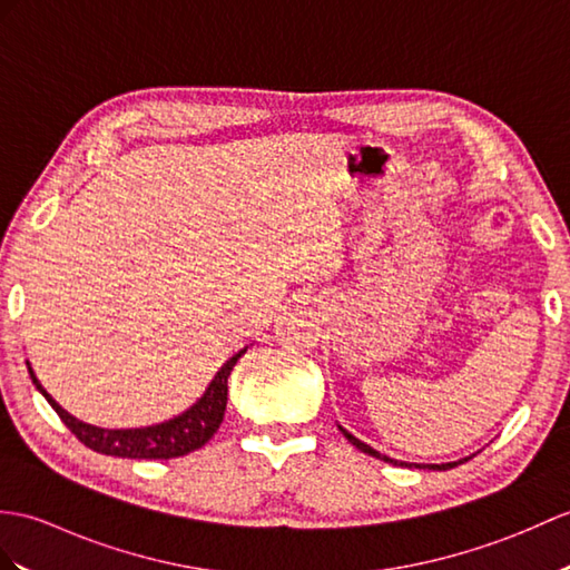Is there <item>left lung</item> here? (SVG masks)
I'll return each mask as SVG.
<instances>
[{
	"label": "left lung",
	"instance_id": "left-lung-1",
	"mask_svg": "<svg viewBox=\"0 0 570 570\" xmlns=\"http://www.w3.org/2000/svg\"><path fill=\"white\" fill-rule=\"evenodd\" d=\"M340 428V432L347 436V440L360 449V452H364V454H368V456H376V459H381V461H386V464H393V466H407V469H430V471H446V469H454V466H459V464H464V461H469L471 456H475V454H471V456H464V459H459V461H446V464H410V461H399V459H391V456H386V454H381V452H376L374 446H368L366 442H362V440H356V436L352 434V432H347L345 428L342 425H337Z\"/></svg>",
	"mask_w": 570,
	"mask_h": 570
}]
</instances>
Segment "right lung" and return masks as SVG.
Instances as JSON below:
<instances>
[{
    "instance_id": "right-lung-1",
    "label": "right lung",
    "mask_w": 570,
    "mask_h": 570,
    "mask_svg": "<svg viewBox=\"0 0 570 570\" xmlns=\"http://www.w3.org/2000/svg\"><path fill=\"white\" fill-rule=\"evenodd\" d=\"M245 352L247 347L233 354L230 360L218 368L216 376L210 379L202 399L184 410V413L165 422H157V425L128 430H106L77 420L41 386V381L36 379L29 362H26V366H29L33 386L43 393V399L60 415L65 428H68L85 446L95 449L99 454L121 459H175L194 452V449H202L220 428L225 403H228V376Z\"/></svg>"
}]
</instances>
